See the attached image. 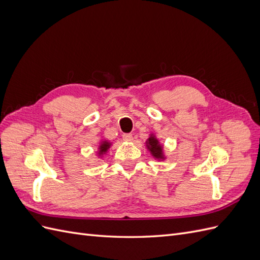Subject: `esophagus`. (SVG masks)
Masks as SVG:
<instances>
[{
    "mask_svg": "<svg viewBox=\"0 0 260 260\" xmlns=\"http://www.w3.org/2000/svg\"><path fill=\"white\" fill-rule=\"evenodd\" d=\"M122 139H123V141H125V142H131L132 135H131V133H123Z\"/></svg>",
    "mask_w": 260,
    "mask_h": 260,
    "instance_id": "34e87169",
    "label": "esophagus"
}]
</instances>
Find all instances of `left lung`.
<instances>
[{
  "mask_svg": "<svg viewBox=\"0 0 260 260\" xmlns=\"http://www.w3.org/2000/svg\"><path fill=\"white\" fill-rule=\"evenodd\" d=\"M146 146L149 149V152L157 159H164V154H162V147L159 144L158 140H157L154 136H151L146 141Z\"/></svg>",
  "mask_w": 260,
  "mask_h": 260,
  "instance_id": "1",
  "label": "left lung"
}]
</instances>
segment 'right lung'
<instances>
[{"label": "right lung", "instance_id": "right-lung-1", "mask_svg": "<svg viewBox=\"0 0 260 260\" xmlns=\"http://www.w3.org/2000/svg\"><path fill=\"white\" fill-rule=\"evenodd\" d=\"M111 147V143L107 142V141H102V143L100 145V152H99V155H103L107 152V149Z\"/></svg>", "mask_w": 260, "mask_h": 260}]
</instances>
